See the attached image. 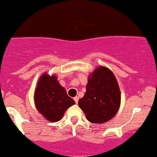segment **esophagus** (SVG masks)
I'll use <instances>...</instances> for the list:
<instances>
[{
  "label": "esophagus",
  "mask_w": 157,
  "mask_h": 157,
  "mask_svg": "<svg viewBox=\"0 0 157 157\" xmlns=\"http://www.w3.org/2000/svg\"><path fill=\"white\" fill-rule=\"evenodd\" d=\"M73 99H74V101H75V102L76 103L78 102V97H77V96L75 97V98H74Z\"/></svg>",
  "instance_id": "obj_1"
}]
</instances>
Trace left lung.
Listing matches in <instances>:
<instances>
[{
	"mask_svg": "<svg viewBox=\"0 0 157 157\" xmlns=\"http://www.w3.org/2000/svg\"><path fill=\"white\" fill-rule=\"evenodd\" d=\"M121 103L120 89L112 71L99 67L90 74L86 92L78 106L92 123H104L117 113Z\"/></svg>",
	"mask_w": 157,
	"mask_h": 157,
	"instance_id": "8db88e82",
	"label": "left lung"
}]
</instances>
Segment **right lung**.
Wrapping results in <instances>:
<instances>
[{
  "instance_id": "obj_1",
  "label": "right lung",
  "mask_w": 157,
  "mask_h": 157,
  "mask_svg": "<svg viewBox=\"0 0 157 157\" xmlns=\"http://www.w3.org/2000/svg\"><path fill=\"white\" fill-rule=\"evenodd\" d=\"M34 100L38 112L51 122L60 120L68 108L75 104L74 100L59 85L56 75L50 76L47 73L38 80Z\"/></svg>"
}]
</instances>
